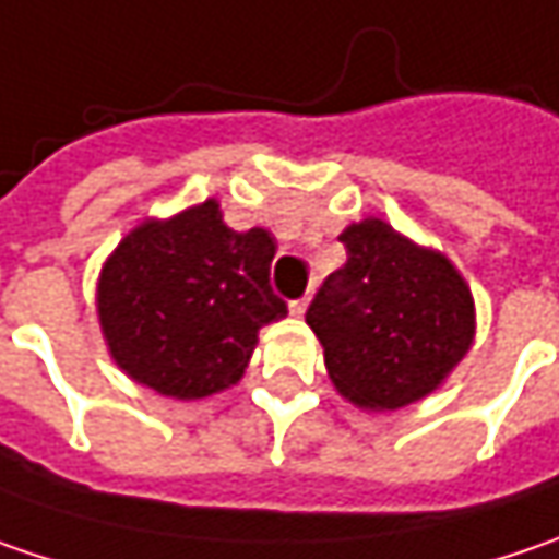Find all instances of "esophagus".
<instances>
[{
    "label": "esophagus",
    "instance_id": "esophagus-1",
    "mask_svg": "<svg viewBox=\"0 0 559 559\" xmlns=\"http://www.w3.org/2000/svg\"><path fill=\"white\" fill-rule=\"evenodd\" d=\"M307 307H310V294H304V297L290 300V312H294V316H304V312H307Z\"/></svg>",
    "mask_w": 559,
    "mask_h": 559
}]
</instances>
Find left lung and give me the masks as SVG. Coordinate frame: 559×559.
<instances>
[{
	"mask_svg": "<svg viewBox=\"0 0 559 559\" xmlns=\"http://www.w3.org/2000/svg\"><path fill=\"white\" fill-rule=\"evenodd\" d=\"M338 240L347 262L322 281L307 310L325 370L360 408H405L472 347V290L449 259L377 217L350 224Z\"/></svg>",
	"mask_w": 559,
	"mask_h": 559,
	"instance_id": "1",
	"label": "left lung"
}]
</instances>
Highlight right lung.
I'll list each match as a JSON object with an SVG mask.
<instances>
[{
    "mask_svg": "<svg viewBox=\"0 0 559 559\" xmlns=\"http://www.w3.org/2000/svg\"><path fill=\"white\" fill-rule=\"evenodd\" d=\"M269 230H230L217 202L135 227L100 272L97 310L114 360L170 399L243 377L262 325L287 316L272 290Z\"/></svg>",
    "mask_w": 559,
    "mask_h": 559,
    "instance_id": "obj_1",
    "label": "right lung"
}]
</instances>
